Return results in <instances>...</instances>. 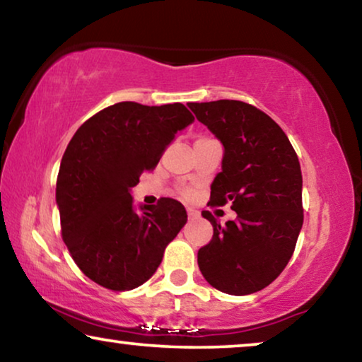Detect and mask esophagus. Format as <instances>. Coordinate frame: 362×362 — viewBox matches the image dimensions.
Instances as JSON below:
<instances>
[{
	"label": "esophagus",
	"mask_w": 362,
	"mask_h": 362,
	"mask_svg": "<svg viewBox=\"0 0 362 362\" xmlns=\"http://www.w3.org/2000/svg\"><path fill=\"white\" fill-rule=\"evenodd\" d=\"M187 215H188V220H195L198 216V211L193 210V208H187Z\"/></svg>",
	"instance_id": "34e87169"
}]
</instances>
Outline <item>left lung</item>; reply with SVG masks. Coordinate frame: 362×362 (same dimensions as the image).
<instances>
[{
	"label": "left lung",
	"instance_id": "1",
	"mask_svg": "<svg viewBox=\"0 0 362 362\" xmlns=\"http://www.w3.org/2000/svg\"><path fill=\"white\" fill-rule=\"evenodd\" d=\"M188 108L225 149L208 205L231 202L238 215L221 226L210 211H202L213 238L198 251V267L220 292H259L287 266L302 230L298 157L281 126L256 106L218 100Z\"/></svg>",
	"mask_w": 362,
	"mask_h": 362
}]
</instances>
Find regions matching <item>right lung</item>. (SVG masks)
<instances>
[{"label": "right lung", "instance_id": "1", "mask_svg": "<svg viewBox=\"0 0 362 362\" xmlns=\"http://www.w3.org/2000/svg\"><path fill=\"white\" fill-rule=\"evenodd\" d=\"M193 119L182 103L121 101L70 139L55 188L62 238L80 271L101 287L131 290L149 281L187 223L180 202L160 198L136 208L131 188Z\"/></svg>", "mask_w": 362, "mask_h": 362}]
</instances>
